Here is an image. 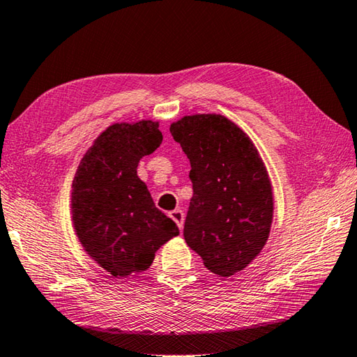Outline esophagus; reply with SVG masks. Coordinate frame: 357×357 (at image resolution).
Wrapping results in <instances>:
<instances>
[{"mask_svg": "<svg viewBox=\"0 0 357 357\" xmlns=\"http://www.w3.org/2000/svg\"><path fill=\"white\" fill-rule=\"evenodd\" d=\"M169 216L170 218L176 222L178 225V227L183 230V227H184V212L181 211V208H176V211H172L170 213H169Z\"/></svg>", "mask_w": 357, "mask_h": 357, "instance_id": "esophagus-1", "label": "esophagus"}]
</instances>
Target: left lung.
Segmentation results:
<instances>
[{"instance_id":"left-lung-1","label":"left lung","mask_w":357,"mask_h":357,"mask_svg":"<svg viewBox=\"0 0 357 357\" xmlns=\"http://www.w3.org/2000/svg\"><path fill=\"white\" fill-rule=\"evenodd\" d=\"M170 132L192 165L185 243L213 274L235 275L269 238L274 193L266 165L252 139L226 116H184Z\"/></svg>"}]
</instances>
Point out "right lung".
<instances>
[{"mask_svg": "<svg viewBox=\"0 0 357 357\" xmlns=\"http://www.w3.org/2000/svg\"><path fill=\"white\" fill-rule=\"evenodd\" d=\"M162 142L159 122H116L83 155L71 192L77 238L93 260L122 278L150 268L156 250L179 235L153 202L137 164Z\"/></svg>", "mask_w": 357, "mask_h": 357, "instance_id": "right-lung-1", "label": "right lung"}]
</instances>
